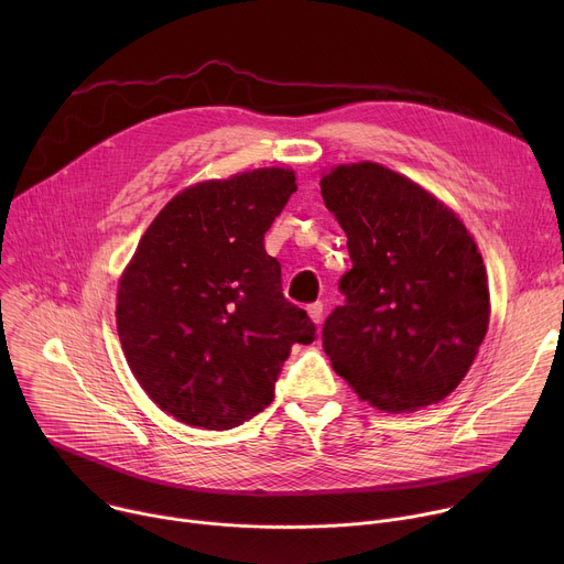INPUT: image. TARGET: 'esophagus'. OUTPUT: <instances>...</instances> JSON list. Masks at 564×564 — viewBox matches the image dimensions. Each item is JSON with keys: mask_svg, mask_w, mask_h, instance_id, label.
Returning <instances> with one entry per match:
<instances>
[{"mask_svg": "<svg viewBox=\"0 0 564 564\" xmlns=\"http://www.w3.org/2000/svg\"><path fill=\"white\" fill-rule=\"evenodd\" d=\"M307 314H310V318H312V324H321V318H324V303L321 301H316V303H310L307 305Z\"/></svg>", "mask_w": 564, "mask_h": 564, "instance_id": "34e87169", "label": "esophagus"}]
</instances>
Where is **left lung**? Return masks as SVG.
Returning <instances> with one entry per match:
<instances>
[{
	"label": "left lung",
	"instance_id": "obj_1",
	"mask_svg": "<svg viewBox=\"0 0 564 564\" xmlns=\"http://www.w3.org/2000/svg\"><path fill=\"white\" fill-rule=\"evenodd\" d=\"M321 196L348 236L346 303L324 350L348 386L386 413L446 399L485 341L489 281L473 234L435 194L379 163L337 165Z\"/></svg>",
	"mask_w": 564,
	"mask_h": 564
}]
</instances>
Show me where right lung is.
Listing matches in <instances>:
<instances>
[{
  "label": "right lung",
  "mask_w": 564,
  "mask_h": 564,
  "mask_svg": "<svg viewBox=\"0 0 564 564\" xmlns=\"http://www.w3.org/2000/svg\"><path fill=\"white\" fill-rule=\"evenodd\" d=\"M296 192L290 167H261L178 192L142 234L118 281L127 364L174 420L227 431L261 413L294 344L314 341L281 292L263 236Z\"/></svg>",
  "instance_id": "obj_1"
}]
</instances>
